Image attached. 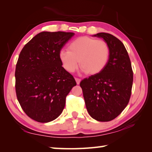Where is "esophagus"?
Wrapping results in <instances>:
<instances>
[{
    "label": "esophagus",
    "mask_w": 152,
    "mask_h": 152,
    "mask_svg": "<svg viewBox=\"0 0 152 152\" xmlns=\"http://www.w3.org/2000/svg\"><path fill=\"white\" fill-rule=\"evenodd\" d=\"M75 80L77 84H79L80 82V81H81V80L80 79V78H75Z\"/></svg>",
    "instance_id": "obj_1"
}]
</instances>
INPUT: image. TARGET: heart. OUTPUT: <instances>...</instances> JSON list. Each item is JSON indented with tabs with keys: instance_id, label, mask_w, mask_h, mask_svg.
Wrapping results in <instances>:
<instances>
[{
	"instance_id": "b5f03b06",
	"label": "heart",
	"mask_w": 152,
	"mask_h": 152,
	"mask_svg": "<svg viewBox=\"0 0 152 152\" xmlns=\"http://www.w3.org/2000/svg\"><path fill=\"white\" fill-rule=\"evenodd\" d=\"M109 45L105 41L82 36L70 42L68 50H61L59 58L68 72L76 70L80 61L82 71L93 75L103 70L109 61Z\"/></svg>"
}]
</instances>
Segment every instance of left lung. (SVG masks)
<instances>
[{
    "label": "left lung",
    "instance_id": "8db88e82",
    "mask_svg": "<svg viewBox=\"0 0 152 152\" xmlns=\"http://www.w3.org/2000/svg\"><path fill=\"white\" fill-rule=\"evenodd\" d=\"M93 36L107 43L109 61L103 70L82 80L80 86L91 117L98 121H110L121 113L129 101L133 80L132 64L124 45L116 37L107 33Z\"/></svg>",
    "mask_w": 152,
    "mask_h": 152
}]
</instances>
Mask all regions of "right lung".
Instances as JSON below:
<instances>
[{"label": "right lung", "mask_w": 152, "mask_h": 152, "mask_svg": "<svg viewBox=\"0 0 152 152\" xmlns=\"http://www.w3.org/2000/svg\"><path fill=\"white\" fill-rule=\"evenodd\" d=\"M74 35L71 32H41L20 51L15 91L22 109L36 121L50 122L60 116L66 96L76 85L59 58L61 48Z\"/></svg>", "instance_id": "add662e5"}]
</instances>
